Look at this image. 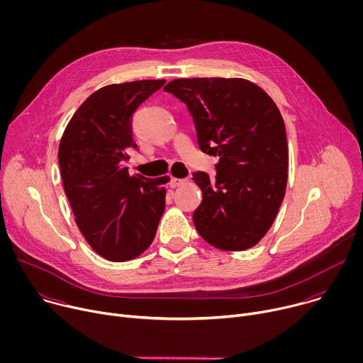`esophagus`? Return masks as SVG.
<instances>
[{"mask_svg":"<svg viewBox=\"0 0 363 363\" xmlns=\"http://www.w3.org/2000/svg\"><path fill=\"white\" fill-rule=\"evenodd\" d=\"M186 181L185 179H181V178H172L171 179V182H169V185H171V188H177V186H181L182 184H185Z\"/></svg>","mask_w":363,"mask_h":363,"instance_id":"34e87169","label":"esophagus"}]
</instances>
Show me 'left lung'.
<instances>
[{
	"label": "left lung",
	"instance_id": "obj_1",
	"mask_svg": "<svg viewBox=\"0 0 363 363\" xmlns=\"http://www.w3.org/2000/svg\"><path fill=\"white\" fill-rule=\"evenodd\" d=\"M165 91L182 100L202 152L220 158L216 179L194 174L202 202L192 220L216 248L254 247L273 225L286 194L289 147L283 118L255 83L233 77L169 82Z\"/></svg>",
	"mask_w": 363,
	"mask_h": 363
}]
</instances>
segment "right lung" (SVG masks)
<instances>
[{"mask_svg": "<svg viewBox=\"0 0 363 363\" xmlns=\"http://www.w3.org/2000/svg\"><path fill=\"white\" fill-rule=\"evenodd\" d=\"M165 80L109 84L91 93L59 145L63 188L87 244L113 263L129 262L153 241L165 211L169 177L129 175L132 116Z\"/></svg>", "mask_w": 363, "mask_h": 363, "instance_id": "obj_1", "label": "right lung"}]
</instances>
